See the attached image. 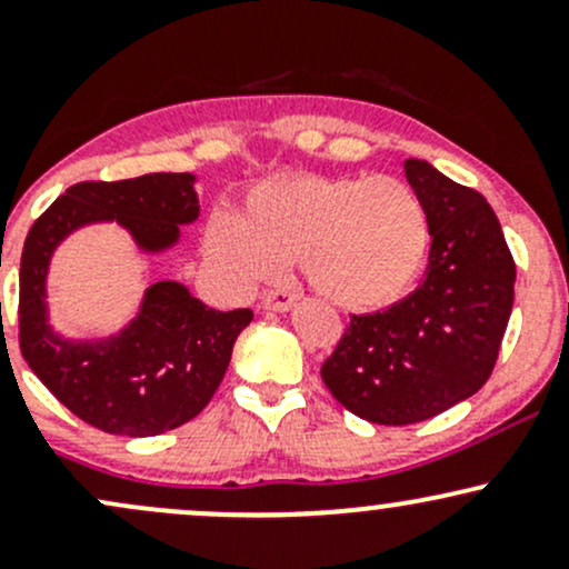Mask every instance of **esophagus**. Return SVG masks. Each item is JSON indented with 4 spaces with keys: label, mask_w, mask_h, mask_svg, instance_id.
<instances>
[{
    "label": "esophagus",
    "mask_w": 569,
    "mask_h": 569,
    "mask_svg": "<svg viewBox=\"0 0 569 569\" xmlns=\"http://www.w3.org/2000/svg\"><path fill=\"white\" fill-rule=\"evenodd\" d=\"M293 302H297V293L289 291V289L267 291L262 297V307H264V310H272V312H286Z\"/></svg>",
    "instance_id": "34e87169"
}]
</instances>
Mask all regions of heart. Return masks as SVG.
<instances>
[{"label":"heart","mask_w":569,"mask_h":569,"mask_svg":"<svg viewBox=\"0 0 569 569\" xmlns=\"http://www.w3.org/2000/svg\"><path fill=\"white\" fill-rule=\"evenodd\" d=\"M202 248L238 291L257 289L299 257L329 302L380 310L426 272L430 219L420 194L396 176L293 173L253 187L243 217L211 213Z\"/></svg>","instance_id":"1"}]
</instances>
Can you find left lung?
Masks as SVG:
<instances>
[{"label": "left lung", "instance_id": "1", "mask_svg": "<svg viewBox=\"0 0 569 569\" xmlns=\"http://www.w3.org/2000/svg\"><path fill=\"white\" fill-rule=\"evenodd\" d=\"M403 171L428 208L426 280L388 310L352 316L321 367L331 396L377 426H411L471 398L513 307L516 264L492 206L428 160Z\"/></svg>", "mask_w": 569, "mask_h": 569}]
</instances>
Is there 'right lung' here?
<instances>
[{"label":"right lung","instance_id":"obj_1","mask_svg":"<svg viewBox=\"0 0 569 569\" xmlns=\"http://www.w3.org/2000/svg\"><path fill=\"white\" fill-rule=\"evenodd\" d=\"M192 173H147L69 187L34 221L21 257V352L69 411L103 433L160 436L198 417L217 393L232 345L251 310L219 312L179 280L143 291L136 318L117 335L71 339L48 316V272L56 248L88 224L114 221L139 251L162 253L200 217Z\"/></svg>","mask_w":569,"mask_h":569}]
</instances>
